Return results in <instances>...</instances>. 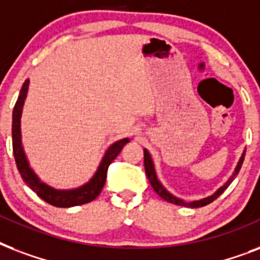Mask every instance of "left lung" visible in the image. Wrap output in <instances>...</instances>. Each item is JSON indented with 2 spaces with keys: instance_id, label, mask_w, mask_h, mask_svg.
I'll return each instance as SVG.
<instances>
[{
  "instance_id": "left-lung-1",
  "label": "left lung",
  "mask_w": 260,
  "mask_h": 260,
  "mask_svg": "<svg viewBox=\"0 0 260 260\" xmlns=\"http://www.w3.org/2000/svg\"><path fill=\"white\" fill-rule=\"evenodd\" d=\"M244 155H246V152L242 155V158H240V160H239L238 166H236V169H235V173L234 175L228 179V182H226L225 185L222 186V187H220V189L216 191V193L213 194V196H210V197L208 198H204V200H200V201H193V202H185L182 201V200H179V198L174 197V196H171L170 193H167L166 189L163 187L162 185H160V182L158 181V178H156V174H155V170H154V165H152V159H151L150 154H148V151L144 150V169H146V174H147V178H148V181H150L151 186L154 187V190L156 191V193L160 196V197L163 198V200H166L167 202H171V204H175V205H181V206H190V208H198V206H205L208 205V204H210V202H213L214 200H217L218 196L224 191V190L228 187V186L232 183V181L235 179V177L238 175L239 170H240V167H242L243 165V160H244Z\"/></svg>"
}]
</instances>
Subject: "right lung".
I'll list each match as a JSON object with an SVG mask.
<instances>
[{
	"mask_svg": "<svg viewBox=\"0 0 260 260\" xmlns=\"http://www.w3.org/2000/svg\"><path fill=\"white\" fill-rule=\"evenodd\" d=\"M28 85L29 81L26 79L21 87L20 95H18L16 105L13 109V121H12V139H13V155L16 165H17L18 173L21 174V178L24 179L26 185L38 194L39 197L48 202L50 205L58 206V208H70L75 205H83L87 202L93 201L98 194L101 193L102 187L105 185L106 174L109 165L113 162L116 156L120 154L122 147L129 142L128 139L118 140L114 144L109 147V150L106 151L105 156L102 159L101 165L98 167L97 173L94 174L91 181L86 185L81 186L78 189L74 190H55L46 183L39 181V178L35 175V173L29 169V165L26 162L25 155L21 147V134H20V117H21V109L24 105V100L28 93Z\"/></svg>",
	"mask_w": 260,
	"mask_h": 260,
	"instance_id": "1",
	"label": "right lung"
}]
</instances>
